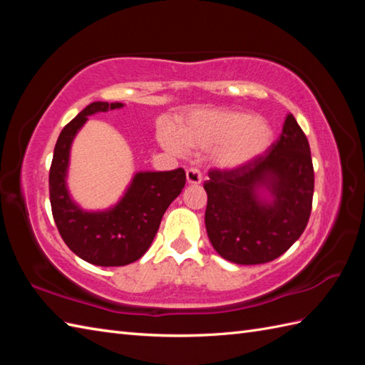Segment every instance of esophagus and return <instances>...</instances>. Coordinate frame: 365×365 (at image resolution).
Masks as SVG:
<instances>
[{
  "instance_id": "1",
  "label": "esophagus",
  "mask_w": 365,
  "mask_h": 365,
  "mask_svg": "<svg viewBox=\"0 0 365 365\" xmlns=\"http://www.w3.org/2000/svg\"><path fill=\"white\" fill-rule=\"evenodd\" d=\"M187 182L190 185H199L202 182V174H200V170L197 168H190L187 170Z\"/></svg>"
}]
</instances>
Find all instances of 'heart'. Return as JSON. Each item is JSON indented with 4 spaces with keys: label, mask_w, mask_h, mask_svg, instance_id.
Returning a JSON list of instances; mask_svg holds the SVG:
<instances>
[{
    "label": "heart",
    "mask_w": 365,
    "mask_h": 365,
    "mask_svg": "<svg viewBox=\"0 0 365 365\" xmlns=\"http://www.w3.org/2000/svg\"><path fill=\"white\" fill-rule=\"evenodd\" d=\"M160 141L170 152L183 145L216 149V161L222 168H238L265 152L273 141V128L250 111L197 110L185 118L177 135L169 128L160 131Z\"/></svg>",
    "instance_id": "b5f03b06"
}]
</instances>
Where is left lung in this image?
<instances>
[{
    "instance_id": "left-lung-1",
    "label": "left lung",
    "mask_w": 365,
    "mask_h": 365,
    "mask_svg": "<svg viewBox=\"0 0 365 365\" xmlns=\"http://www.w3.org/2000/svg\"><path fill=\"white\" fill-rule=\"evenodd\" d=\"M205 227L222 259L259 265L277 259L304 232L312 210L314 166L311 147L293 114L269 149L234 169H212ZM267 187L274 200L258 197Z\"/></svg>"
}]
</instances>
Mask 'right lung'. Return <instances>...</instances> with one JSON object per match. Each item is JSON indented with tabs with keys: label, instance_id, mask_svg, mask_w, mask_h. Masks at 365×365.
I'll return each mask as SVG.
<instances>
[{
	"label": "right lung",
	"instance_id": "right-lung-1",
	"mask_svg": "<svg viewBox=\"0 0 365 365\" xmlns=\"http://www.w3.org/2000/svg\"><path fill=\"white\" fill-rule=\"evenodd\" d=\"M122 103L88 105L61 131L48 175L51 213L71 251L98 267H123L141 259L157 235L163 215L180 195L187 175L182 168L138 173L118 205L106 212H84L68 196L66 175L73 138L88 115L106 113Z\"/></svg>",
	"mask_w": 365,
	"mask_h": 365
}]
</instances>
